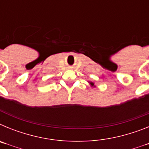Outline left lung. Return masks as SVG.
<instances>
[{
  "label": "left lung",
  "mask_w": 149,
  "mask_h": 149,
  "mask_svg": "<svg viewBox=\"0 0 149 149\" xmlns=\"http://www.w3.org/2000/svg\"><path fill=\"white\" fill-rule=\"evenodd\" d=\"M89 84H90L91 86H94L95 87V86H94V83H93V82H89Z\"/></svg>",
  "instance_id": "obj_1"
}]
</instances>
